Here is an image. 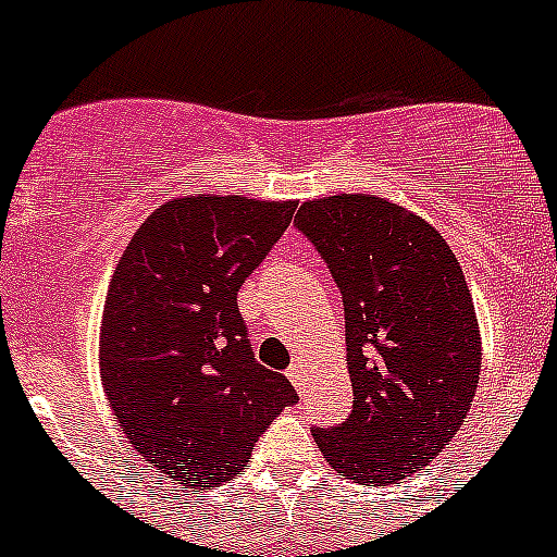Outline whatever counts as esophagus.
<instances>
[{
    "mask_svg": "<svg viewBox=\"0 0 557 557\" xmlns=\"http://www.w3.org/2000/svg\"><path fill=\"white\" fill-rule=\"evenodd\" d=\"M287 376H289V382H293V385H295V391L301 393L304 385H307V382H304L301 366H289V368H287Z\"/></svg>",
    "mask_w": 557,
    "mask_h": 557,
    "instance_id": "34e87169",
    "label": "esophagus"
}]
</instances>
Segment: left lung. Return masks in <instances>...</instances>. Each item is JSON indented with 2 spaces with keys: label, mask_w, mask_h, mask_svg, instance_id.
I'll return each mask as SVG.
<instances>
[{
  "label": "left lung",
  "mask_w": 557,
  "mask_h": 557,
  "mask_svg": "<svg viewBox=\"0 0 557 557\" xmlns=\"http://www.w3.org/2000/svg\"><path fill=\"white\" fill-rule=\"evenodd\" d=\"M295 228L343 295L351 416L312 426L346 480L385 485L430 466L469 416L480 329L460 262L412 211L373 195L309 200Z\"/></svg>",
  "instance_id": "left-lung-1"
}]
</instances>
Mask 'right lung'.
<instances>
[{
  "label": "right lung",
  "instance_id": "right-lung-1",
  "mask_svg": "<svg viewBox=\"0 0 557 557\" xmlns=\"http://www.w3.org/2000/svg\"><path fill=\"white\" fill-rule=\"evenodd\" d=\"M295 200L189 195L156 209L108 284L100 376L133 449L184 488H218L298 393L259 366L236 293Z\"/></svg>",
  "mask_w": 557,
  "mask_h": 557
}]
</instances>
